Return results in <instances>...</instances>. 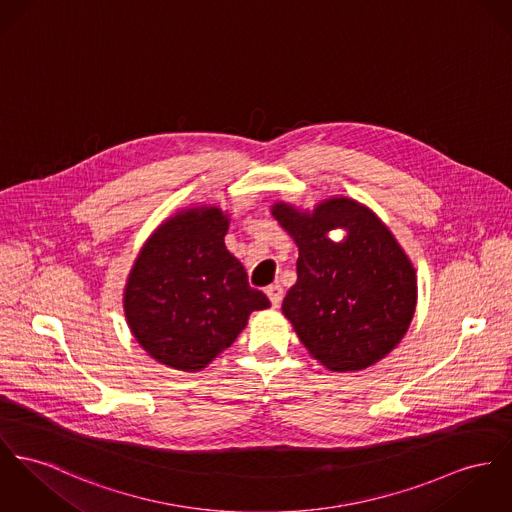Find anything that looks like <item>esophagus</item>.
Wrapping results in <instances>:
<instances>
[{
	"instance_id": "esophagus-1",
	"label": "esophagus",
	"mask_w": 512,
	"mask_h": 512,
	"mask_svg": "<svg viewBox=\"0 0 512 512\" xmlns=\"http://www.w3.org/2000/svg\"><path fill=\"white\" fill-rule=\"evenodd\" d=\"M265 292H267V296H269V300H271L273 308H278V306H280V302H282V296H284L282 286H280V284H271Z\"/></svg>"
}]
</instances>
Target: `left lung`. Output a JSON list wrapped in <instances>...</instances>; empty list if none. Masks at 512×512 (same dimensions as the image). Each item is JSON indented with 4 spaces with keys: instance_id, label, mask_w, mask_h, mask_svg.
Instances as JSON below:
<instances>
[{
    "instance_id": "1",
    "label": "left lung",
    "mask_w": 512,
    "mask_h": 512,
    "mask_svg": "<svg viewBox=\"0 0 512 512\" xmlns=\"http://www.w3.org/2000/svg\"><path fill=\"white\" fill-rule=\"evenodd\" d=\"M298 245V280L282 302L308 353L327 370H364L394 351L417 308V275L390 228L364 204L331 197L300 210L275 202ZM345 229L341 242L328 237Z\"/></svg>"
}]
</instances>
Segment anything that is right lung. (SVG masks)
<instances>
[{
  "instance_id": "1",
  "label": "right lung",
  "mask_w": 512,
  "mask_h": 512,
  "mask_svg": "<svg viewBox=\"0 0 512 512\" xmlns=\"http://www.w3.org/2000/svg\"><path fill=\"white\" fill-rule=\"evenodd\" d=\"M230 214L191 206L142 245L124 286V315L138 345L161 364L198 372L226 351L269 298L249 286L226 249Z\"/></svg>"
}]
</instances>
